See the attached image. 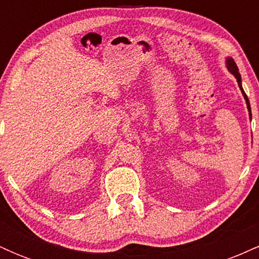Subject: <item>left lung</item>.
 <instances>
[{"instance_id":"left-lung-1","label":"left lung","mask_w":259,"mask_h":259,"mask_svg":"<svg viewBox=\"0 0 259 259\" xmlns=\"http://www.w3.org/2000/svg\"><path fill=\"white\" fill-rule=\"evenodd\" d=\"M227 62H228V68H229V70H230V72L234 74L235 78H236V80H237V84H239L240 89H241V91H242V94H243V97H245L246 103H247V108H248V111H249V115H251V107H249V102H248V99H247V95L245 94V91H243V89H242V86H241V75H240V73H239V68H237V65H236V63H235V62H234L233 58H228Z\"/></svg>"}]
</instances>
